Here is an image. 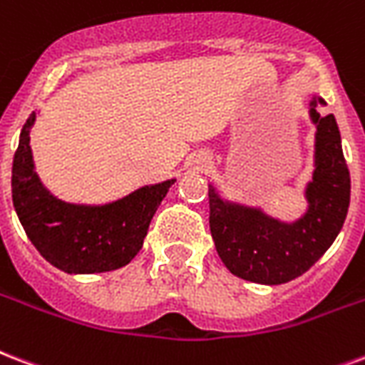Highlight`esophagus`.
I'll return each instance as SVG.
<instances>
[{
  "instance_id": "obj_1",
  "label": "esophagus",
  "mask_w": 365,
  "mask_h": 365,
  "mask_svg": "<svg viewBox=\"0 0 365 365\" xmlns=\"http://www.w3.org/2000/svg\"><path fill=\"white\" fill-rule=\"evenodd\" d=\"M197 164H199V166H201V168H207L208 164H210V158L201 157V158H199V160H197Z\"/></svg>"
}]
</instances>
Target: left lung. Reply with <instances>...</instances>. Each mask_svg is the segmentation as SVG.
<instances>
[{
    "instance_id": "1",
    "label": "left lung",
    "mask_w": 365,
    "mask_h": 365,
    "mask_svg": "<svg viewBox=\"0 0 365 365\" xmlns=\"http://www.w3.org/2000/svg\"><path fill=\"white\" fill-rule=\"evenodd\" d=\"M322 97L310 101L314 172L304 187L306 210L297 220L274 218L260 207L230 201L208 183L210 233L218 257L233 275L282 285L310 269L337 239L350 202V174L333 115H319Z\"/></svg>"
}]
</instances>
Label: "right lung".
<instances>
[{"instance_id":"1","label":"right lung","mask_w":365,"mask_h":365,"mask_svg":"<svg viewBox=\"0 0 365 365\" xmlns=\"http://www.w3.org/2000/svg\"><path fill=\"white\" fill-rule=\"evenodd\" d=\"M38 113L22 126L13 158V205L28 239L65 274H101L126 266L141 247L158 205L176 178L138 187L103 205L66 202L41 183L30 147Z\"/></svg>"}]
</instances>
